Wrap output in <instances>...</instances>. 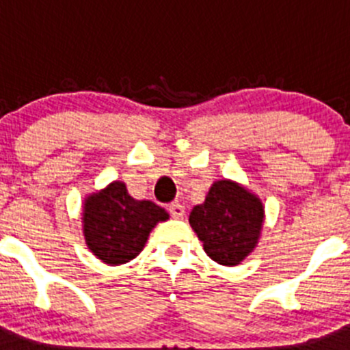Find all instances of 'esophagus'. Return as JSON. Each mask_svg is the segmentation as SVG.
Masks as SVG:
<instances>
[{
    "label": "esophagus",
    "instance_id": "1",
    "mask_svg": "<svg viewBox=\"0 0 350 350\" xmlns=\"http://www.w3.org/2000/svg\"><path fill=\"white\" fill-rule=\"evenodd\" d=\"M169 213L174 218H183L185 217V206L181 203H171L169 204Z\"/></svg>",
    "mask_w": 350,
    "mask_h": 350
}]
</instances>
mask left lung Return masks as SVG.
Instances as JSON below:
<instances>
[{"label": "left lung", "instance_id": "8db88e82", "mask_svg": "<svg viewBox=\"0 0 350 350\" xmlns=\"http://www.w3.org/2000/svg\"><path fill=\"white\" fill-rule=\"evenodd\" d=\"M262 203L235 183H213L204 203L193 208L189 224L204 252L221 266H237L256 247Z\"/></svg>", "mask_w": 350, "mask_h": 350}]
</instances>
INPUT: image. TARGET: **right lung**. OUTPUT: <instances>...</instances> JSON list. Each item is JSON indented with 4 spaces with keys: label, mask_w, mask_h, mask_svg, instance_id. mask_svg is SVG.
Here are the masks:
<instances>
[{
    "label": "right lung",
    "mask_w": 350,
    "mask_h": 350,
    "mask_svg": "<svg viewBox=\"0 0 350 350\" xmlns=\"http://www.w3.org/2000/svg\"><path fill=\"white\" fill-rule=\"evenodd\" d=\"M167 217L164 208L133 200L126 186L115 181L86 200L84 237L94 256L118 266L139 256L154 225Z\"/></svg>",
    "instance_id": "obj_1"
}]
</instances>
